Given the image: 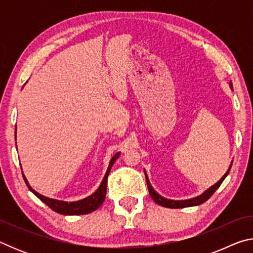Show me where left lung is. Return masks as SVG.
<instances>
[{"instance_id": "left-lung-1", "label": "left lung", "mask_w": 253, "mask_h": 253, "mask_svg": "<svg viewBox=\"0 0 253 253\" xmlns=\"http://www.w3.org/2000/svg\"><path fill=\"white\" fill-rule=\"evenodd\" d=\"M230 87L232 89V84L230 83ZM231 166H232V162H231L230 164V168L229 169L226 170V173L223 175V176L221 177V179L219 182H216L214 185H212L210 188H208L207 191L203 192L202 194L196 196V198L193 199H188V200H181V201H175V200H169V199H165L163 198L162 195H160L157 193V192L154 190L153 186L151 185V182H149L148 176L146 174V170H144L145 173V177H146V183H147V187H148V191H149V195H151V198L155 201V203L162 205V207H165V208H169V209H181V208H188V207H195V205H200L204 203L205 201H208L211 196L213 195L214 192H215L217 188L220 187V185L222 184V182L224 181V178L228 176V174L231 169Z\"/></svg>"}]
</instances>
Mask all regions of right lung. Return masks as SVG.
Segmentation results:
<instances>
[{
    "instance_id": "obj_1",
    "label": "right lung",
    "mask_w": 253,
    "mask_h": 253,
    "mask_svg": "<svg viewBox=\"0 0 253 253\" xmlns=\"http://www.w3.org/2000/svg\"><path fill=\"white\" fill-rule=\"evenodd\" d=\"M15 134H16V127H15ZM15 138H16V135H15ZM119 155H121V153L115 154L113 158L110 160L109 166H108V169H107L105 176H104V178H102L100 185L97 188V191L95 192V193L89 195L88 198H85V199L76 201V202H65V201L50 199V198H46V196L41 195L40 193H38L37 191H34L33 188L30 186L27 177L24 176L23 173H22V175H23L25 184H27V186L29 187V190L31 191L34 195L38 196V198H39L42 202L48 205L50 209H52L54 212H57L59 214H63V215H81V214H88V213L96 211V210L99 208L102 204V202L105 201L106 191H107V178H108L109 172H110L111 168H113L115 161L117 160Z\"/></svg>"
}]
</instances>
